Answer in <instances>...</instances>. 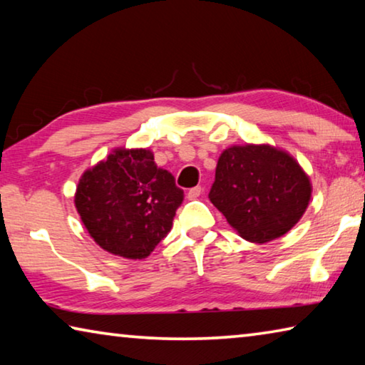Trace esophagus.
Segmentation results:
<instances>
[{
	"mask_svg": "<svg viewBox=\"0 0 365 365\" xmlns=\"http://www.w3.org/2000/svg\"><path fill=\"white\" fill-rule=\"evenodd\" d=\"M201 193H202V188L201 187H195V188L188 190L187 197H188V200H196V197L201 196Z\"/></svg>",
	"mask_w": 365,
	"mask_h": 365,
	"instance_id": "esophagus-1",
	"label": "esophagus"
}]
</instances>
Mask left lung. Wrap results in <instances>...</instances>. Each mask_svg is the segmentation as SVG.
Returning a JSON list of instances; mask_svg holds the SVG:
<instances>
[{"mask_svg":"<svg viewBox=\"0 0 365 365\" xmlns=\"http://www.w3.org/2000/svg\"><path fill=\"white\" fill-rule=\"evenodd\" d=\"M311 195V178L292 154L246 143L222 151L209 200L240 237L264 245L298 224Z\"/></svg>","mask_w":365,"mask_h":365,"instance_id":"1","label":"left lung"}]
</instances>
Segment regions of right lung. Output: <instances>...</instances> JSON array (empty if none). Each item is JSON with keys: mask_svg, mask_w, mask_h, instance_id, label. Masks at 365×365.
<instances>
[{"mask_svg": "<svg viewBox=\"0 0 365 365\" xmlns=\"http://www.w3.org/2000/svg\"><path fill=\"white\" fill-rule=\"evenodd\" d=\"M182 201L183 190L148 148H115L83 172L73 197L95 243L125 259L151 255L168 237Z\"/></svg>", "mask_w": 365, "mask_h": 365, "instance_id": "1", "label": "right lung"}]
</instances>
